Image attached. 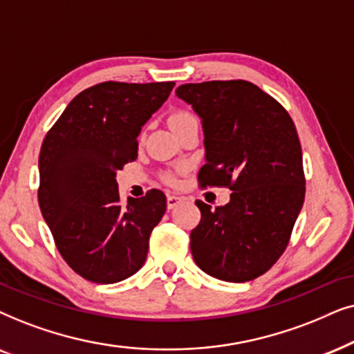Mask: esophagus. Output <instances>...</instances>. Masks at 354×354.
<instances>
[{
    "instance_id": "esophagus-1",
    "label": "esophagus",
    "mask_w": 354,
    "mask_h": 354,
    "mask_svg": "<svg viewBox=\"0 0 354 354\" xmlns=\"http://www.w3.org/2000/svg\"><path fill=\"white\" fill-rule=\"evenodd\" d=\"M181 202V197L180 196H168L167 197V205L168 209H173V207H176L178 204Z\"/></svg>"
}]
</instances>
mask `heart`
Wrapping results in <instances>:
<instances>
[{"label": "heart", "instance_id": "b5f03b06", "mask_svg": "<svg viewBox=\"0 0 354 354\" xmlns=\"http://www.w3.org/2000/svg\"><path fill=\"white\" fill-rule=\"evenodd\" d=\"M194 120H196V116L192 115L191 111H187V110H174L171 115H169L168 122H169V126H171V129L176 131V129H180L181 126H185L186 122L194 121ZM183 169H185V168L181 167V168H178L174 173H167V174H165V176H163L165 183H168V185H174V183H176V173L183 171Z\"/></svg>", "mask_w": 354, "mask_h": 354}]
</instances>
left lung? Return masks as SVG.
Instances as JSON below:
<instances>
[{"label":"left lung","instance_id":"left-lung-1","mask_svg":"<svg viewBox=\"0 0 354 354\" xmlns=\"http://www.w3.org/2000/svg\"><path fill=\"white\" fill-rule=\"evenodd\" d=\"M176 95L202 118L201 186L233 191L215 209L196 201L202 216L191 232L192 257L218 280L257 279L285 252L304 202L295 122L275 98L241 79L185 84Z\"/></svg>","mask_w":354,"mask_h":354}]
</instances>
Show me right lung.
<instances>
[{
  "label": "right lung",
  "instance_id": "obj_1",
  "mask_svg": "<svg viewBox=\"0 0 354 354\" xmlns=\"http://www.w3.org/2000/svg\"><path fill=\"white\" fill-rule=\"evenodd\" d=\"M174 82L106 81L75 95L40 149L39 205L61 257L82 279L116 283L144 266L167 210L162 191L122 204L116 171L138 158V136Z\"/></svg>",
  "mask_w": 354,
  "mask_h": 354
}]
</instances>
